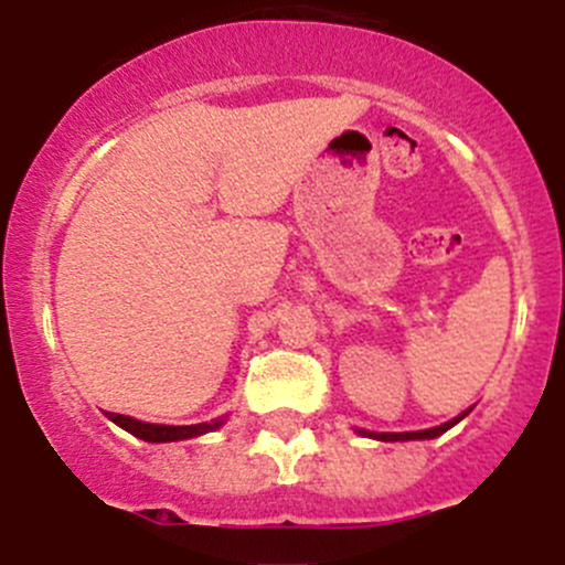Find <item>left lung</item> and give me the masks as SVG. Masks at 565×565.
Returning a JSON list of instances; mask_svg holds the SVG:
<instances>
[{"label":"left lung","mask_w":565,"mask_h":565,"mask_svg":"<svg viewBox=\"0 0 565 565\" xmlns=\"http://www.w3.org/2000/svg\"><path fill=\"white\" fill-rule=\"evenodd\" d=\"M467 413H470V409H465V413L457 415V418H454V420H448V424L435 426V429H424V431H383V435H380V431H366V435L374 437V440H385V443H393V440H431V437L443 435V431L451 429L454 424H459V420L465 418Z\"/></svg>","instance_id":"obj_1"}]
</instances>
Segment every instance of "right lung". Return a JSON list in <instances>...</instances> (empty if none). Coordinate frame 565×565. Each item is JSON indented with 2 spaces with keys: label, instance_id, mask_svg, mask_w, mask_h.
I'll use <instances>...</instances> for the list:
<instances>
[{
  "label": "right lung",
  "instance_id": "right-lung-1",
  "mask_svg": "<svg viewBox=\"0 0 565 565\" xmlns=\"http://www.w3.org/2000/svg\"><path fill=\"white\" fill-rule=\"evenodd\" d=\"M108 418L117 426H122L125 431H130L134 437L147 443H172V440H188V437L204 435V431H213L224 424V418L213 420V424H196V426H163V424H145V420L128 418V415L108 413Z\"/></svg>",
  "mask_w": 565,
  "mask_h": 565
}]
</instances>
